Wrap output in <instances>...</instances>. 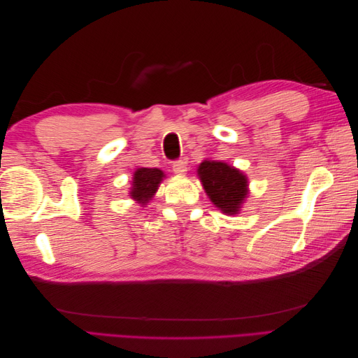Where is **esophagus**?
Returning a JSON list of instances; mask_svg holds the SVG:
<instances>
[{
  "label": "esophagus",
  "instance_id": "esophagus-1",
  "mask_svg": "<svg viewBox=\"0 0 358 358\" xmlns=\"http://www.w3.org/2000/svg\"><path fill=\"white\" fill-rule=\"evenodd\" d=\"M173 171H175L176 175H185V171H187V161L178 159V161L173 162Z\"/></svg>",
  "mask_w": 358,
  "mask_h": 358
}]
</instances>
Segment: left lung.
<instances>
[{
	"label": "left lung",
	"instance_id": "obj_1",
	"mask_svg": "<svg viewBox=\"0 0 358 358\" xmlns=\"http://www.w3.org/2000/svg\"><path fill=\"white\" fill-rule=\"evenodd\" d=\"M199 176L210 201L221 212L239 213L248 197V179L237 170L221 161H203L199 166Z\"/></svg>",
	"mask_w": 358,
	"mask_h": 358
}]
</instances>
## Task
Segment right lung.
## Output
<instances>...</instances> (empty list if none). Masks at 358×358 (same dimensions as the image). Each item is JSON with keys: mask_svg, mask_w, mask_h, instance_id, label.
I'll use <instances>...</instances> for the list:
<instances>
[{"mask_svg": "<svg viewBox=\"0 0 358 358\" xmlns=\"http://www.w3.org/2000/svg\"><path fill=\"white\" fill-rule=\"evenodd\" d=\"M162 178H164V173L158 169H137L133 175V187L129 196L142 206L146 204L154 197Z\"/></svg>", "mask_w": 358, "mask_h": 358, "instance_id": "1", "label": "right lung"}]
</instances>
